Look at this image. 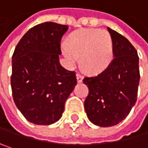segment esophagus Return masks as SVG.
Segmentation results:
<instances>
[{"instance_id": "obj_1", "label": "esophagus", "mask_w": 148, "mask_h": 148, "mask_svg": "<svg viewBox=\"0 0 148 148\" xmlns=\"http://www.w3.org/2000/svg\"><path fill=\"white\" fill-rule=\"evenodd\" d=\"M76 77H77V81H78V83H81L82 80H83V76L79 74V73H78V74H76Z\"/></svg>"}]
</instances>
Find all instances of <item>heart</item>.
Wrapping results in <instances>:
<instances>
[{"mask_svg": "<svg viewBox=\"0 0 148 148\" xmlns=\"http://www.w3.org/2000/svg\"><path fill=\"white\" fill-rule=\"evenodd\" d=\"M114 44L110 34L101 29H79L72 32L63 46V54L73 64L79 58L81 70L99 74L113 59Z\"/></svg>", "mask_w": 148, "mask_h": 148, "instance_id": "obj_1", "label": "heart"}]
</instances>
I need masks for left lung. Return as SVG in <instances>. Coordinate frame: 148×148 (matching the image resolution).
<instances>
[{
	"label": "left lung",
	"instance_id": "8db88e82",
	"mask_svg": "<svg viewBox=\"0 0 148 148\" xmlns=\"http://www.w3.org/2000/svg\"><path fill=\"white\" fill-rule=\"evenodd\" d=\"M108 31L114 44L113 60L99 74L83 79L89 90L85 110L100 127L116 125L126 118L137 100L140 81L137 50L125 37L109 27Z\"/></svg>",
	"mask_w": 148,
	"mask_h": 148
}]
</instances>
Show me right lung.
Returning <instances> with one entry per match:
<instances>
[{
    "label": "right lung",
    "mask_w": 148,
    "mask_h": 148,
    "mask_svg": "<svg viewBox=\"0 0 148 148\" xmlns=\"http://www.w3.org/2000/svg\"><path fill=\"white\" fill-rule=\"evenodd\" d=\"M68 26L45 22L19 40L12 57L11 86L16 106L29 122L49 125L58 121L77 84L74 71L59 62L61 39Z\"/></svg>",
    "instance_id": "1"
}]
</instances>
